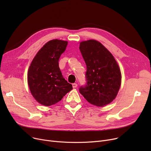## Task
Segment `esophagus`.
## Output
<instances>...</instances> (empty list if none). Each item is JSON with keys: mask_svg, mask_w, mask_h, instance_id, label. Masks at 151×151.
Listing matches in <instances>:
<instances>
[{"mask_svg": "<svg viewBox=\"0 0 151 151\" xmlns=\"http://www.w3.org/2000/svg\"><path fill=\"white\" fill-rule=\"evenodd\" d=\"M72 86H73V88H76V87L78 86V84L76 83H73V84H72Z\"/></svg>", "mask_w": 151, "mask_h": 151, "instance_id": "34e87169", "label": "esophagus"}]
</instances>
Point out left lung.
Returning <instances> with one entry per match:
<instances>
[{"label": "left lung", "instance_id": "obj_1", "mask_svg": "<svg viewBox=\"0 0 151 151\" xmlns=\"http://www.w3.org/2000/svg\"><path fill=\"white\" fill-rule=\"evenodd\" d=\"M80 50L87 67V85L80 92L91 104L104 106L116 97L121 85L119 66L106 47L96 40L81 42Z\"/></svg>", "mask_w": 151, "mask_h": 151}]
</instances>
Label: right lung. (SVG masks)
Masks as SVG:
<instances>
[{
  "mask_svg": "<svg viewBox=\"0 0 151 151\" xmlns=\"http://www.w3.org/2000/svg\"><path fill=\"white\" fill-rule=\"evenodd\" d=\"M67 41L54 39L45 43L35 55L27 71L31 94L40 104L48 106L57 104L73 89L63 78L59 59L66 50Z\"/></svg>",
  "mask_w": 151,
  "mask_h": 151,
  "instance_id": "add662e5",
  "label": "right lung"
}]
</instances>
